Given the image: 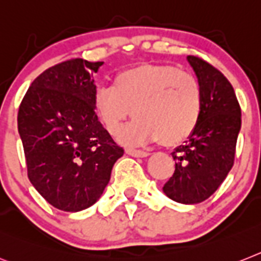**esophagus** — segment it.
Wrapping results in <instances>:
<instances>
[{
    "label": "esophagus",
    "mask_w": 261,
    "mask_h": 261,
    "mask_svg": "<svg viewBox=\"0 0 261 261\" xmlns=\"http://www.w3.org/2000/svg\"><path fill=\"white\" fill-rule=\"evenodd\" d=\"M126 154L133 157H146L149 156L148 152H144V150H139V149H132V148H128L126 149Z\"/></svg>",
    "instance_id": "1"
}]
</instances>
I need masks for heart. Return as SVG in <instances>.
<instances>
[{
	"mask_svg": "<svg viewBox=\"0 0 261 261\" xmlns=\"http://www.w3.org/2000/svg\"><path fill=\"white\" fill-rule=\"evenodd\" d=\"M120 133L126 145H143L161 140L177 145L192 135L203 109V93L192 73L165 64H143L118 72L113 87H98L93 111L112 136Z\"/></svg>",
	"mask_w": 261,
	"mask_h": 261,
	"instance_id": "obj_1",
	"label": "heart"
}]
</instances>
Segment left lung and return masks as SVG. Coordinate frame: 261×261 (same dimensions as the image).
Instances as JSON below:
<instances>
[{
	"label": "left lung",
	"instance_id": "1",
	"mask_svg": "<svg viewBox=\"0 0 261 261\" xmlns=\"http://www.w3.org/2000/svg\"><path fill=\"white\" fill-rule=\"evenodd\" d=\"M203 93L199 124L172 152L174 173L163 187L176 203L199 204L216 192L233 167L242 111L227 77L195 56L187 57Z\"/></svg>",
	"mask_w": 261,
	"mask_h": 261
}]
</instances>
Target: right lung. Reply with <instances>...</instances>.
I'll use <instances>...</instances> for the list:
<instances>
[{"mask_svg":"<svg viewBox=\"0 0 261 261\" xmlns=\"http://www.w3.org/2000/svg\"><path fill=\"white\" fill-rule=\"evenodd\" d=\"M102 64L74 58L51 66L19 105L28 177L50 205L65 212L93 205L124 154L93 111V73Z\"/></svg>","mask_w":261,"mask_h":261,"instance_id":"add662e5","label":"right lung"}]
</instances>
